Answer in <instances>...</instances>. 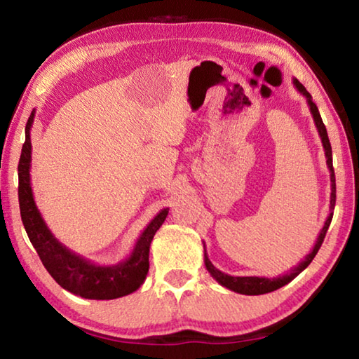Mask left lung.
<instances>
[{"mask_svg": "<svg viewBox=\"0 0 359 359\" xmlns=\"http://www.w3.org/2000/svg\"><path fill=\"white\" fill-rule=\"evenodd\" d=\"M293 83L297 92H299L304 98L307 100V104L311 107V114L313 117L315 121V126H317L318 130V135L321 137V144H323V149H325V156H326V165L327 169H330V175H331V199H330V214H327V218L325 222V226L321 228L317 242H315V245L312 248V252L307 255L306 258H304L299 264L294 266L293 269H290L288 272H285V274L278 276V277H234V276H228L222 272L220 269H217V267L210 263V259L208 257V252H205V245H204V264L208 267V271L210 272V276L215 278V280L222 285V287L228 288L231 291H236V293H241V294H248V296H257V294H266V293H271V291H276L278 288L285 287V285L290 283L293 280L294 277H297L301 274V272L306 269V267L312 263V259L315 258V255L318 253L321 244H323V239L326 236V231L330 228L331 220H332V210H334V205H336V175H334V168H332V150H331V144H330V137H327V133H326V126L323 123V120H321V115L318 112V107L315 104L313 100H312V95L307 92L306 87L297 81V79H293Z\"/></svg>", "mask_w": 359, "mask_h": 359, "instance_id": "left-lung-1", "label": "left lung"}]
</instances>
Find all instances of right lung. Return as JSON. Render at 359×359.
I'll list each match as a JSON object with an SVG mask.
<instances>
[{
    "instance_id": "obj_1",
    "label": "right lung",
    "mask_w": 359,
    "mask_h": 359,
    "mask_svg": "<svg viewBox=\"0 0 359 359\" xmlns=\"http://www.w3.org/2000/svg\"><path fill=\"white\" fill-rule=\"evenodd\" d=\"M34 109L25 126V144L22 147L19 161V204L23 226L38 252L42 264L60 287L68 290L85 299H117L131 294L145 280L149 272V252L151 239L163 222L166 220L169 209H161L139 236L135 248L128 258L112 266H100L71 252L63 245L42 218L34 203L32 190V126L34 121Z\"/></svg>"
}]
</instances>
